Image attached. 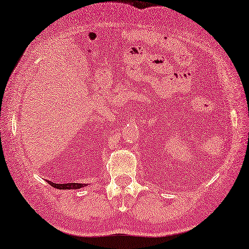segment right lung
Listing matches in <instances>:
<instances>
[{"instance_id":"right-lung-1","label":"right lung","mask_w":249,"mask_h":249,"mask_svg":"<svg viewBox=\"0 0 249 249\" xmlns=\"http://www.w3.org/2000/svg\"><path fill=\"white\" fill-rule=\"evenodd\" d=\"M48 184L53 186L56 189H80V188H83L88 186L87 184H77V183H68V184H54L53 181L48 180Z\"/></svg>"}]
</instances>
